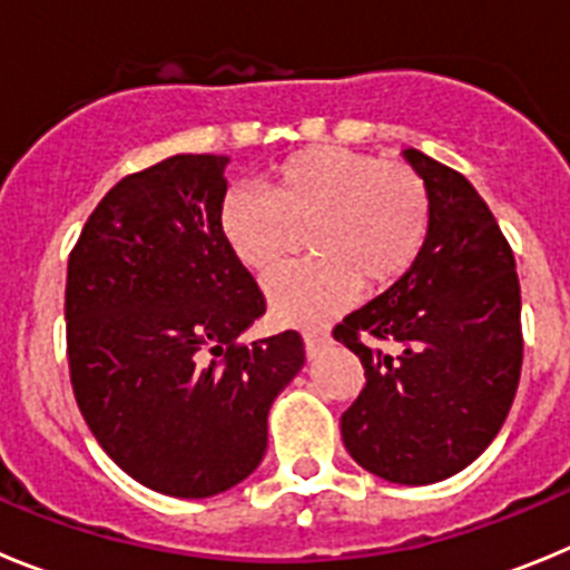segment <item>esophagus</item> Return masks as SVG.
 Instances as JSON below:
<instances>
[{"label": "esophagus", "instance_id": "obj_1", "mask_svg": "<svg viewBox=\"0 0 570 570\" xmlns=\"http://www.w3.org/2000/svg\"><path fill=\"white\" fill-rule=\"evenodd\" d=\"M302 340H305V351H308V356H316L322 347L331 342V334L325 328H308L305 334H302Z\"/></svg>", "mask_w": 570, "mask_h": 570}]
</instances>
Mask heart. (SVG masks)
<instances>
[{"instance_id":"obj_1","label":"heart","mask_w":570,"mask_h":570,"mask_svg":"<svg viewBox=\"0 0 570 570\" xmlns=\"http://www.w3.org/2000/svg\"><path fill=\"white\" fill-rule=\"evenodd\" d=\"M216 228L242 268L268 274L288 256L294 230L308 228L314 259L265 282L271 314L311 325L365 291H385L411 271L431 228V194L411 165L365 150L314 145L285 156L262 194L234 188Z\"/></svg>"}]
</instances>
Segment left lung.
Here are the masks:
<instances>
[{
	"instance_id": "left-lung-1",
	"label": "left lung",
	"mask_w": 570,
	"mask_h": 570,
	"mask_svg": "<svg viewBox=\"0 0 570 570\" xmlns=\"http://www.w3.org/2000/svg\"><path fill=\"white\" fill-rule=\"evenodd\" d=\"M405 159L431 194V228L411 271L334 328L365 367L340 425L365 471L431 485L500 434L520 385L522 299L511 245L485 199L422 150L407 148Z\"/></svg>"
}]
</instances>
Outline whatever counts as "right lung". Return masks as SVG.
<instances>
[{
	"mask_svg": "<svg viewBox=\"0 0 570 570\" xmlns=\"http://www.w3.org/2000/svg\"><path fill=\"white\" fill-rule=\"evenodd\" d=\"M228 156L176 154L116 183L68 259L73 396L105 454L145 488L205 500L268 448V411L305 365L296 331L239 345L265 314L216 210Z\"/></svg>",
	"mask_w": 570,
	"mask_h": 570,
	"instance_id": "1",
	"label": "right lung"
}]
</instances>
